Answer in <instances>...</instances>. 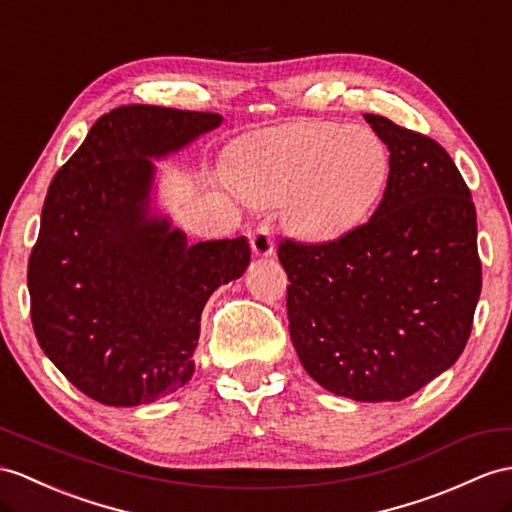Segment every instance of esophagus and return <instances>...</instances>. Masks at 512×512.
<instances>
[{"label":"esophagus","instance_id":"esophagus-1","mask_svg":"<svg viewBox=\"0 0 512 512\" xmlns=\"http://www.w3.org/2000/svg\"><path fill=\"white\" fill-rule=\"evenodd\" d=\"M249 243H252L256 256H271L276 241H273V230L269 223H260V226L249 232Z\"/></svg>","mask_w":512,"mask_h":512}]
</instances>
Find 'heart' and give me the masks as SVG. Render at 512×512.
<instances>
[{"mask_svg":"<svg viewBox=\"0 0 512 512\" xmlns=\"http://www.w3.org/2000/svg\"><path fill=\"white\" fill-rule=\"evenodd\" d=\"M389 154L367 126L291 123L234 149L230 178L252 202H284L289 226L330 241L363 221L384 189Z\"/></svg>","mask_w":512,"mask_h":512,"instance_id":"obj_1","label":"heart"}]
</instances>
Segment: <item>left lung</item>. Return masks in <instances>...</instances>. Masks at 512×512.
<instances>
[{"label": "left lung", "instance_id": "1", "mask_svg": "<svg viewBox=\"0 0 512 512\" xmlns=\"http://www.w3.org/2000/svg\"><path fill=\"white\" fill-rule=\"evenodd\" d=\"M389 180L367 223L282 239L286 315L308 376L356 402H400L463 354L482 289L476 206L450 154L380 115Z\"/></svg>", "mask_w": 512, "mask_h": 512}]
</instances>
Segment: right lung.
Here are the masks:
<instances>
[{
  "label": "right lung",
  "mask_w": 512,
  "mask_h": 512,
  "mask_svg": "<svg viewBox=\"0 0 512 512\" xmlns=\"http://www.w3.org/2000/svg\"><path fill=\"white\" fill-rule=\"evenodd\" d=\"M219 123L215 112L119 106L49 186L28 263L32 326L62 376L99 404H149L189 382L204 304L249 265L245 236L189 245L149 215V158Z\"/></svg>",
  "instance_id": "obj_1"
}]
</instances>
